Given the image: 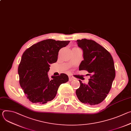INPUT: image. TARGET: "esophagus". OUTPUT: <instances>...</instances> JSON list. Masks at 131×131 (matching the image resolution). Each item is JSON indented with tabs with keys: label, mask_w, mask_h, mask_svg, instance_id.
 Listing matches in <instances>:
<instances>
[{
	"label": "esophagus",
	"mask_w": 131,
	"mask_h": 131,
	"mask_svg": "<svg viewBox=\"0 0 131 131\" xmlns=\"http://www.w3.org/2000/svg\"><path fill=\"white\" fill-rule=\"evenodd\" d=\"M74 80V78L71 75L69 76V81H72Z\"/></svg>",
	"instance_id": "1"
}]
</instances>
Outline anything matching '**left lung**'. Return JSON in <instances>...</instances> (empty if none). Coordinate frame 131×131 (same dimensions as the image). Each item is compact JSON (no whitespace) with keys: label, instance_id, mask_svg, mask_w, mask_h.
<instances>
[{"label":"left lung","instance_id":"1","mask_svg":"<svg viewBox=\"0 0 131 131\" xmlns=\"http://www.w3.org/2000/svg\"><path fill=\"white\" fill-rule=\"evenodd\" d=\"M76 42L83 51V60L79 69L85 70L91 74L88 84L79 80L80 86L76 95L81 103L96 105L106 97L115 78L114 60L110 53L94 41L82 39Z\"/></svg>","mask_w":131,"mask_h":131}]
</instances>
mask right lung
<instances>
[{"instance_id":"add662e5","label":"right lung","mask_w":131,"mask_h":131,"mask_svg":"<svg viewBox=\"0 0 131 131\" xmlns=\"http://www.w3.org/2000/svg\"><path fill=\"white\" fill-rule=\"evenodd\" d=\"M70 41L46 39L33 45L23 53L18 67L20 84L32 103L44 104L53 100L60 85L68 81L65 73L52 76L48 72L50 64L58 61L59 50Z\"/></svg>"}]
</instances>
